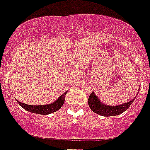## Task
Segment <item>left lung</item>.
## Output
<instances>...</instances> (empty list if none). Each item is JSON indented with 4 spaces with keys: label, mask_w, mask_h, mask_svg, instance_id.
I'll return each instance as SVG.
<instances>
[{
    "label": "left lung",
    "mask_w": 150,
    "mask_h": 150,
    "mask_svg": "<svg viewBox=\"0 0 150 150\" xmlns=\"http://www.w3.org/2000/svg\"><path fill=\"white\" fill-rule=\"evenodd\" d=\"M136 98H134L133 100H129V102L125 103L123 105H118V106H108V105L101 104L98 97L94 94V92H92L88 98V105L92 111L100 115L105 116V117L115 116L126 111L129 106L132 105V103L133 102V100L136 99Z\"/></svg>",
    "instance_id": "1"
}]
</instances>
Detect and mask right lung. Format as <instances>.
Wrapping results in <instances>:
<instances>
[{"label": "right lung", "instance_id": "right-lung-1", "mask_svg": "<svg viewBox=\"0 0 150 150\" xmlns=\"http://www.w3.org/2000/svg\"><path fill=\"white\" fill-rule=\"evenodd\" d=\"M67 93V91H66L64 94H62L58 98V100H56L55 102L47 105H38V106H36V105H29L25 104V103H21L19 100H17V101L24 109H25L28 111H30L32 113L39 114V115H49V114L53 113L55 111H58L59 109L63 106Z\"/></svg>", "mask_w": 150, "mask_h": 150}]
</instances>
